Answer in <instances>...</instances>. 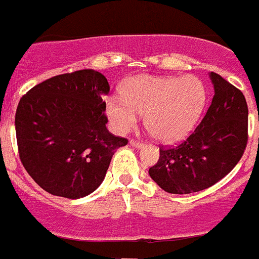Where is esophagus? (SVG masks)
I'll return each mask as SVG.
<instances>
[{"label":"esophagus","mask_w":259,"mask_h":259,"mask_svg":"<svg viewBox=\"0 0 259 259\" xmlns=\"http://www.w3.org/2000/svg\"><path fill=\"white\" fill-rule=\"evenodd\" d=\"M130 145L134 146V148H139V149H140V148H143L144 146V144L141 143V141H137V140H134V139H131V140H130Z\"/></svg>","instance_id":"obj_1"}]
</instances>
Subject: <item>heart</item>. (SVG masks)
<instances>
[{
  "label": "heart",
  "instance_id": "1",
  "mask_svg": "<svg viewBox=\"0 0 259 259\" xmlns=\"http://www.w3.org/2000/svg\"><path fill=\"white\" fill-rule=\"evenodd\" d=\"M206 104V89L193 75H137L123 85L122 98L106 100V115L118 134H127L145 115L150 135L163 143L185 137L200 120Z\"/></svg>",
  "mask_w": 259,
  "mask_h": 259
}]
</instances>
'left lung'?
<instances>
[{"mask_svg":"<svg viewBox=\"0 0 259 259\" xmlns=\"http://www.w3.org/2000/svg\"><path fill=\"white\" fill-rule=\"evenodd\" d=\"M214 97L206 115L182 144L159 148L149 175L163 191L188 194L223 179L241 159L248 143V105L240 89L210 72Z\"/></svg>","mask_w":259,"mask_h":259,"instance_id":"8db88e82","label":"left lung"}]
</instances>
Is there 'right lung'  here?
<instances>
[{
  "label": "right lung",
  "instance_id": "add662e5",
  "mask_svg": "<svg viewBox=\"0 0 259 259\" xmlns=\"http://www.w3.org/2000/svg\"><path fill=\"white\" fill-rule=\"evenodd\" d=\"M107 79L98 71L57 75L20 98L15 131L23 166L44 191L59 197H85L105 179L124 137L106 128Z\"/></svg>",
  "mask_w": 259,
  "mask_h": 259
}]
</instances>
